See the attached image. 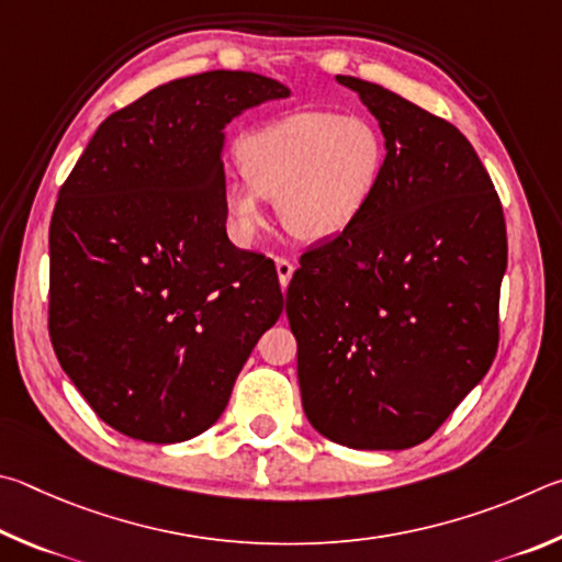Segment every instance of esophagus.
<instances>
[{"label":"esophagus","instance_id":"obj_1","mask_svg":"<svg viewBox=\"0 0 562 562\" xmlns=\"http://www.w3.org/2000/svg\"><path fill=\"white\" fill-rule=\"evenodd\" d=\"M293 271H296V266H293L291 259H286V256H276V273H279V283L283 289L289 286Z\"/></svg>","mask_w":562,"mask_h":562}]
</instances>
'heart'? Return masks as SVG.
<instances>
[{
	"mask_svg": "<svg viewBox=\"0 0 562 562\" xmlns=\"http://www.w3.org/2000/svg\"><path fill=\"white\" fill-rule=\"evenodd\" d=\"M246 180L224 182L232 234L251 244L276 200L286 229L303 241L336 239L370 210L385 180L387 140L368 115L296 111L246 133L236 147Z\"/></svg>",
	"mask_w": 562,
	"mask_h": 562,
	"instance_id": "1",
	"label": "heart"
}]
</instances>
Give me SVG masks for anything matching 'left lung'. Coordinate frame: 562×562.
<instances>
[{
  "instance_id": "obj_1",
  "label": "left lung",
  "mask_w": 562,
  "mask_h": 562,
  "mask_svg": "<svg viewBox=\"0 0 562 562\" xmlns=\"http://www.w3.org/2000/svg\"><path fill=\"white\" fill-rule=\"evenodd\" d=\"M338 83L378 117L387 170L370 210L289 283L301 402L336 445L409 449L496 358L504 210L454 125L378 83Z\"/></svg>"
}]
</instances>
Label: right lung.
<instances>
[{
  "label": "right lung",
  "instance_id": "add662e5",
  "mask_svg": "<svg viewBox=\"0 0 562 562\" xmlns=\"http://www.w3.org/2000/svg\"><path fill=\"white\" fill-rule=\"evenodd\" d=\"M273 78L204 71L98 125L48 229V333L105 425L153 445L210 429L283 296L273 261L226 236L224 127L289 98Z\"/></svg>",
  "mask_w": 562,
  "mask_h": 562
}]
</instances>
